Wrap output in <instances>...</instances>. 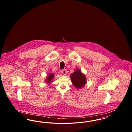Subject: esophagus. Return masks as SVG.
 <instances>
[{
    "mask_svg": "<svg viewBox=\"0 0 132 132\" xmlns=\"http://www.w3.org/2000/svg\"><path fill=\"white\" fill-rule=\"evenodd\" d=\"M61 73L63 74L64 75H66L67 74V71L66 69H63L61 71Z\"/></svg>",
    "mask_w": 132,
    "mask_h": 132,
    "instance_id": "esophagus-1",
    "label": "esophagus"
}]
</instances>
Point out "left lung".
Wrapping results in <instances>:
<instances>
[{
	"label": "left lung",
	"mask_w": 132,
	"mask_h": 132,
	"mask_svg": "<svg viewBox=\"0 0 132 132\" xmlns=\"http://www.w3.org/2000/svg\"><path fill=\"white\" fill-rule=\"evenodd\" d=\"M71 81L78 89L82 88L87 82L86 76L82 74L80 69H76L75 72L70 75Z\"/></svg>",
	"instance_id": "left-lung-1"
}]
</instances>
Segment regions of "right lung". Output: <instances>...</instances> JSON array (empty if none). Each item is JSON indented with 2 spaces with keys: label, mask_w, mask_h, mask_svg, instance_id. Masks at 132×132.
<instances>
[{
  "label": "right lung",
  "mask_w": 132,
  "mask_h": 132,
  "mask_svg": "<svg viewBox=\"0 0 132 132\" xmlns=\"http://www.w3.org/2000/svg\"><path fill=\"white\" fill-rule=\"evenodd\" d=\"M54 77V75L53 74H52V73L48 74V75L47 76L45 80V82L47 84H50L53 81V79Z\"/></svg>",
  "instance_id": "right-lung-1"
}]
</instances>
